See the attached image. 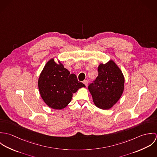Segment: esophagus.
<instances>
[{
	"label": "esophagus",
	"instance_id": "esophagus-1",
	"mask_svg": "<svg viewBox=\"0 0 157 157\" xmlns=\"http://www.w3.org/2000/svg\"><path fill=\"white\" fill-rule=\"evenodd\" d=\"M83 83L85 84V85L86 86H88V80H84L83 82Z\"/></svg>",
	"mask_w": 157,
	"mask_h": 157
}]
</instances>
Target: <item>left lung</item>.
<instances>
[{
	"label": "left lung",
	"instance_id": "obj_1",
	"mask_svg": "<svg viewBox=\"0 0 157 157\" xmlns=\"http://www.w3.org/2000/svg\"><path fill=\"white\" fill-rule=\"evenodd\" d=\"M98 72L97 77L88 89L95 105L101 109H109L123 92L124 78L120 69L111 60L106 64L101 63Z\"/></svg>",
	"mask_w": 157,
	"mask_h": 157
}]
</instances>
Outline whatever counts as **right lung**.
<instances>
[{"label": "right lung", "instance_id": "right-lung-1", "mask_svg": "<svg viewBox=\"0 0 157 157\" xmlns=\"http://www.w3.org/2000/svg\"><path fill=\"white\" fill-rule=\"evenodd\" d=\"M58 62L51 59L46 63L39 76L38 86L41 97L49 107L62 109L71 101L72 94L85 85Z\"/></svg>", "mask_w": 157, "mask_h": 157}]
</instances>
